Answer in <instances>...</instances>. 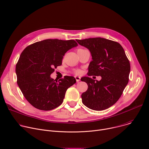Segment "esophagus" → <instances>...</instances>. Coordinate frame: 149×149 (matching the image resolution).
<instances>
[{"label":"esophagus","instance_id":"34e87169","mask_svg":"<svg viewBox=\"0 0 149 149\" xmlns=\"http://www.w3.org/2000/svg\"><path fill=\"white\" fill-rule=\"evenodd\" d=\"M75 78L76 81H77V82H79V81L80 80V79H81V78H80V77H79V76H75Z\"/></svg>","mask_w":149,"mask_h":149}]
</instances>
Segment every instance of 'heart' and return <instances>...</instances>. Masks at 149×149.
Wrapping results in <instances>:
<instances>
[{
    "label": "heart",
    "instance_id": "heart-1",
    "mask_svg": "<svg viewBox=\"0 0 149 149\" xmlns=\"http://www.w3.org/2000/svg\"><path fill=\"white\" fill-rule=\"evenodd\" d=\"M82 49H78V51L82 50ZM81 73H82V70H75V74H77V75L81 74Z\"/></svg>",
    "mask_w": 149,
    "mask_h": 149
}]
</instances>
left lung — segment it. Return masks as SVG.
<instances>
[{"mask_svg": "<svg viewBox=\"0 0 149 149\" xmlns=\"http://www.w3.org/2000/svg\"><path fill=\"white\" fill-rule=\"evenodd\" d=\"M76 41L91 53L92 60L88 75L101 77L100 81L83 77L82 80L88 84V88L82 93V102L92 110H104L119 100L129 82V60L118 42L101 37Z\"/></svg>", "mask_w": 149, "mask_h": 149, "instance_id": "1", "label": "left lung"}]
</instances>
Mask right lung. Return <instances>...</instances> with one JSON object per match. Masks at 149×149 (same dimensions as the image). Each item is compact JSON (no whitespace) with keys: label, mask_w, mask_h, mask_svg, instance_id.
Wrapping results in <instances>:
<instances>
[{"label":"right lung","mask_w":149,"mask_h":149,"mask_svg":"<svg viewBox=\"0 0 149 149\" xmlns=\"http://www.w3.org/2000/svg\"><path fill=\"white\" fill-rule=\"evenodd\" d=\"M78 46L74 40L46 39L23 51L15 67L17 83L23 96L34 107L50 111L63 101L67 89L76 83L72 76L58 81L51 78L54 69L61 65L65 54Z\"/></svg>","instance_id":"add662e5"}]
</instances>
